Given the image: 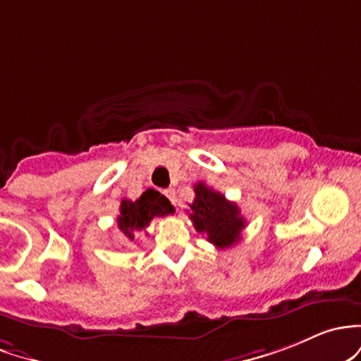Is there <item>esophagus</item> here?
<instances>
[{
	"label": "esophagus",
	"mask_w": 361,
	"mask_h": 361,
	"mask_svg": "<svg viewBox=\"0 0 361 361\" xmlns=\"http://www.w3.org/2000/svg\"><path fill=\"white\" fill-rule=\"evenodd\" d=\"M164 194H165V196H167V197H169V201H170V202H172V204H173V206H176V204H177V196H176V191H173V189H165V191H164Z\"/></svg>",
	"instance_id": "obj_1"
}]
</instances>
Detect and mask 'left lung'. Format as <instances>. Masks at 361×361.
Returning <instances> with one entry per match:
<instances>
[{
	"label": "left lung",
	"instance_id": "obj_1",
	"mask_svg": "<svg viewBox=\"0 0 361 361\" xmlns=\"http://www.w3.org/2000/svg\"><path fill=\"white\" fill-rule=\"evenodd\" d=\"M191 214L196 232L208 235V240L218 249H228L240 240L242 230L245 228V218L235 202L228 201L224 194L213 191L204 182L194 185Z\"/></svg>",
	"mask_w": 361,
	"mask_h": 361
}]
</instances>
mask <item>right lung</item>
I'll return each mask as SVG.
<instances>
[{
	"label": "right lung",
	"mask_w": 361,
	"mask_h": 361,
	"mask_svg": "<svg viewBox=\"0 0 361 361\" xmlns=\"http://www.w3.org/2000/svg\"><path fill=\"white\" fill-rule=\"evenodd\" d=\"M173 213V206L155 189H147L136 201H121L117 226L124 235V240H135V233L141 232L155 216H167Z\"/></svg>",
	"instance_id": "right-lung-1"
}]
</instances>
